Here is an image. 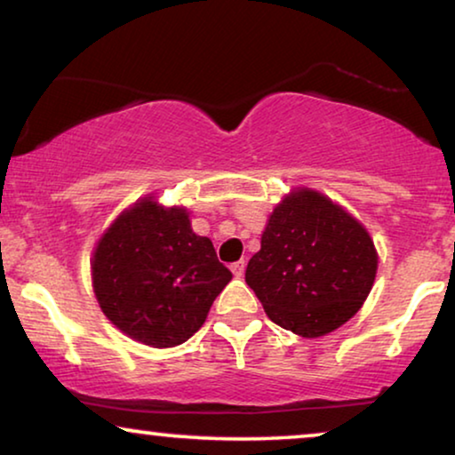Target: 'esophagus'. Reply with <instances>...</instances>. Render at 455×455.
<instances>
[{"instance_id":"1","label":"esophagus","mask_w":455,"mask_h":455,"mask_svg":"<svg viewBox=\"0 0 455 455\" xmlns=\"http://www.w3.org/2000/svg\"><path fill=\"white\" fill-rule=\"evenodd\" d=\"M244 269H246L244 260H238V263H234V265H232L234 277H242V275H244Z\"/></svg>"}]
</instances>
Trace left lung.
<instances>
[{
	"label": "left lung",
	"mask_w": 455,
	"mask_h": 455,
	"mask_svg": "<svg viewBox=\"0 0 455 455\" xmlns=\"http://www.w3.org/2000/svg\"><path fill=\"white\" fill-rule=\"evenodd\" d=\"M371 234L341 204L294 188L275 204L246 267V283L279 327L321 338L350 321L375 283Z\"/></svg>",
	"instance_id": "obj_1"
}]
</instances>
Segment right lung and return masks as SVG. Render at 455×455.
Listing matches in <instances>:
<instances>
[{
  "label": "right lung",
  "instance_id": "add662e5",
  "mask_svg": "<svg viewBox=\"0 0 455 455\" xmlns=\"http://www.w3.org/2000/svg\"><path fill=\"white\" fill-rule=\"evenodd\" d=\"M103 315L128 338L173 347L192 338L232 279L213 242L192 232L186 207L142 196L111 221L91 260Z\"/></svg>",
  "mask_w": 455,
  "mask_h": 455
}]
</instances>
